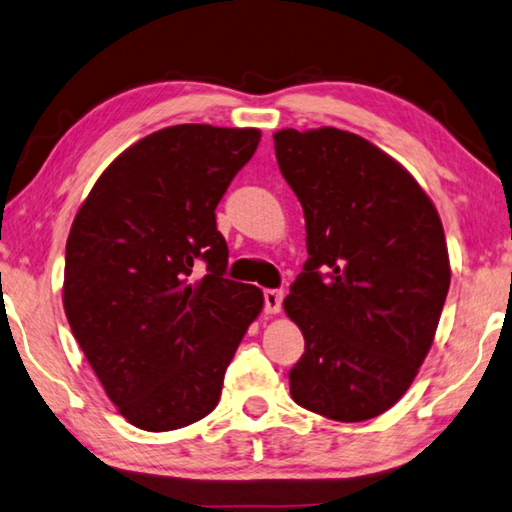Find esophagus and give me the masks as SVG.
Masks as SVG:
<instances>
[{"label":"esophagus","instance_id":"esophagus-1","mask_svg":"<svg viewBox=\"0 0 512 512\" xmlns=\"http://www.w3.org/2000/svg\"><path fill=\"white\" fill-rule=\"evenodd\" d=\"M282 300H284V293L282 291H275V288H268L264 291V311L266 313H280L282 311Z\"/></svg>","mask_w":512,"mask_h":512}]
</instances>
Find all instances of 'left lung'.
Here are the masks:
<instances>
[{
  "mask_svg": "<svg viewBox=\"0 0 512 512\" xmlns=\"http://www.w3.org/2000/svg\"><path fill=\"white\" fill-rule=\"evenodd\" d=\"M273 138L309 250L284 300L304 336L291 396L333 421H367L410 389L439 327L450 288L439 212L401 163L358 134Z\"/></svg>",
  "mask_w": 512,
  "mask_h": 512,
  "instance_id": "left-lung-1",
  "label": "left lung"
}]
</instances>
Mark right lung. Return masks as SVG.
I'll use <instances>...</instances> for the list:
<instances>
[{
    "instance_id": "add662e5",
    "label": "right lung",
    "mask_w": 512,
    "mask_h": 512,
    "mask_svg": "<svg viewBox=\"0 0 512 512\" xmlns=\"http://www.w3.org/2000/svg\"><path fill=\"white\" fill-rule=\"evenodd\" d=\"M253 127L174 125L100 174L67 239L62 302L109 401L147 432L215 410L226 369L264 306L226 280L215 208L259 145ZM207 264L201 281L194 263Z\"/></svg>"
}]
</instances>
